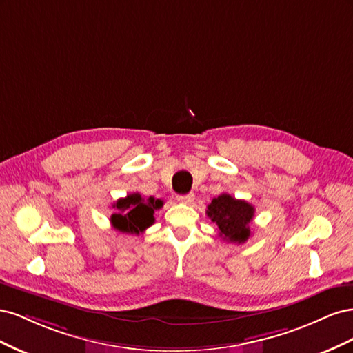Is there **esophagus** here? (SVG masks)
<instances>
[{
  "instance_id": "34e87169",
  "label": "esophagus",
  "mask_w": 353,
  "mask_h": 353,
  "mask_svg": "<svg viewBox=\"0 0 353 353\" xmlns=\"http://www.w3.org/2000/svg\"><path fill=\"white\" fill-rule=\"evenodd\" d=\"M178 201L185 203V205H191V203L194 201V194L188 193V194H184V196H178Z\"/></svg>"
}]
</instances>
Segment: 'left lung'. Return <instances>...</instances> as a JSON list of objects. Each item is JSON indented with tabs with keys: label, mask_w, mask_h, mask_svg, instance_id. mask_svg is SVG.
Returning a JSON list of instances; mask_svg holds the SVG:
<instances>
[{
	"label": "left lung",
	"mask_w": 353,
	"mask_h": 353,
	"mask_svg": "<svg viewBox=\"0 0 353 353\" xmlns=\"http://www.w3.org/2000/svg\"><path fill=\"white\" fill-rule=\"evenodd\" d=\"M206 215L216 223L219 236L223 240L241 244L250 237L249 223L254 216V208L245 200L234 199L223 193L212 200Z\"/></svg>",
	"instance_id": "left-lung-1"
}]
</instances>
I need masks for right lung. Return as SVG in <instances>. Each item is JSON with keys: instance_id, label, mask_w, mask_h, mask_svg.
<instances>
[{"instance_id": "right-lung-1", "label": "right lung", "mask_w": 353, "mask_h": 353, "mask_svg": "<svg viewBox=\"0 0 353 353\" xmlns=\"http://www.w3.org/2000/svg\"><path fill=\"white\" fill-rule=\"evenodd\" d=\"M163 206L160 199H144L138 193L128 194L117 200L113 208L116 212L110 216L114 230L125 234H141L154 223V210Z\"/></svg>"}]
</instances>
